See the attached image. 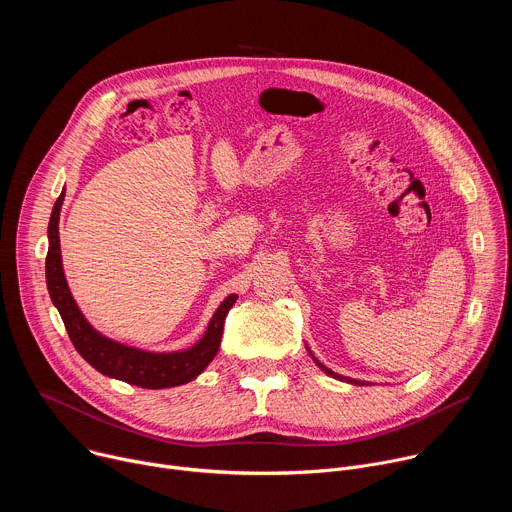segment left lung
Segmentation results:
<instances>
[{"label":"left lung","instance_id":"left-lung-1","mask_svg":"<svg viewBox=\"0 0 512 512\" xmlns=\"http://www.w3.org/2000/svg\"><path fill=\"white\" fill-rule=\"evenodd\" d=\"M306 350L310 352V356H312V360L318 364V367H320V371L322 373H326L328 377H332V379H338V381H344V383H350V385H367V383H364V381H356V379H350V377H342V375H338V373H334V371H330L328 367H326V364H322L314 354H312V350L306 346Z\"/></svg>","mask_w":512,"mask_h":512}]
</instances>
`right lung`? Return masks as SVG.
<instances>
[{
	"label": "right lung",
	"mask_w": 512,
	"mask_h": 512,
	"mask_svg": "<svg viewBox=\"0 0 512 512\" xmlns=\"http://www.w3.org/2000/svg\"><path fill=\"white\" fill-rule=\"evenodd\" d=\"M62 200H64V190L60 192L52 208L50 223H48L46 285H48L50 300L56 306L77 352L101 375L135 385V387H143V389H166V387H178L194 381L200 373H204V369L216 356L223 338L225 318L239 296L237 294L227 296L212 314L202 338L182 350H170V352L143 350L101 334L97 328L91 326V322L81 312L79 304L70 294V287L64 277L60 237H58Z\"/></svg>",
	"instance_id": "right-lung-1"
}]
</instances>
